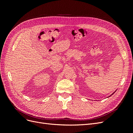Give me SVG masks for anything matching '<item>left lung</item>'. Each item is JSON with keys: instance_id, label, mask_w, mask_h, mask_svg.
Listing matches in <instances>:
<instances>
[{"instance_id": "obj_1", "label": "left lung", "mask_w": 133, "mask_h": 133, "mask_svg": "<svg viewBox=\"0 0 133 133\" xmlns=\"http://www.w3.org/2000/svg\"><path fill=\"white\" fill-rule=\"evenodd\" d=\"M115 91H114V92H113V93H112V94H111V95H110V96H108V97H109V96H111V95H112V94H114V92H115Z\"/></svg>"}]
</instances>
